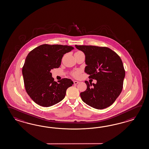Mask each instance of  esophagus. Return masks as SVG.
Returning <instances> with one entry per match:
<instances>
[{
    "label": "esophagus",
    "mask_w": 149,
    "mask_h": 149,
    "mask_svg": "<svg viewBox=\"0 0 149 149\" xmlns=\"http://www.w3.org/2000/svg\"><path fill=\"white\" fill-rule=\"evenodd\" d=\"M79 83V81H74V84H78Z\"/></svg>",
    "instance_id": "1"
}]
</instances>
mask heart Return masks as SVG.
I'll use <instances>...</instances> for the list:
<instances>
[{
	"label": "heart",
	"instance_id": "b5f03b06",
	"mask_svg": "<svg viewBox=\"0 0 149 149\" xmlns=\"http://www.w3.org/2000/svg\"><path fill=\"white\" fill-rule=\"evenodd\" d=\"M76 53H81V52H77ZM80 72L79 70H76V71L74 72L72 74H73V76H74V77H79V75H80Z\"/></svg>",
	"mask_w": 149,
	"mask_h": 149
}]
</instances>
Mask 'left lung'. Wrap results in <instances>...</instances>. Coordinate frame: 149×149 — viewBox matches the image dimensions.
Masks as SVG:
<instances>
[{
    "label": "left lung",
    "mask_w": 149,
    "mask_h": 149,
    "mask_svg": "<svg viewBox=\"0 0 149 149\" xmlns=\"http://www.w3.org/2000/svg\"><path fill=\"white\" fill-rule=\"evenodd\" d=\"M75 47L85 55V73L97 81L96 84L85 81L87 89L80 93L82 101L95 109L110 106L123 89L125 70L121 58L109 48L77 45Z\"/></svg>",
    "instance_id": "left-lung-1"
}]
</instances>
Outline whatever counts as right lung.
Returning a JSON list of instances; mask_svg holds the SVG:
<instances>
[{
  "instance_id": "1",
  "label": "right lung",
  "mask_w": 149,
  "mask_h": 149,
  "mask_svg": "<svg viewBox=\"0 0 149 149\" xmlns=\"http://www.w3.org/2000/svg\"><path fill=\"white\" fill-rule=\"evenodd\" d=\"M72 46L44 44L27 55L22 73L26 91L36 104L44 107L54 105L65 97L68 88L73 85L69 79L55 82L51 70L60 65L63 55L74 49Z\"/></svg>"
}]
</instances>
